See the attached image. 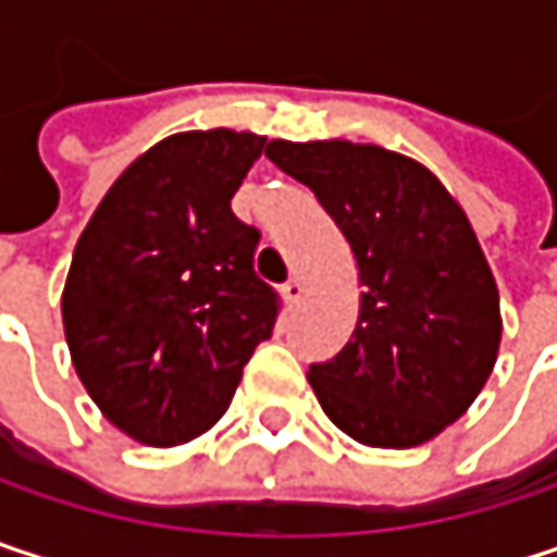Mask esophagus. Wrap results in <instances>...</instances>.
Segmentation results:
<instances>
[{"label":"esophagus","instance_id":"esophagus-1","mask_svg":"<svg viewBox=\"0 0 557 557\" xmlns=\"http://www.w3.org/2000/svg\"><path fill=\"white\" fill-rule=\"evenodd\" d=\"M280 293H283V299H286L289 306H296V302L302 299V283H299V280H296V277L286 280V283L280 286Z\"/></svg>","mask_w":557,"mask_h":557}]
</instances>
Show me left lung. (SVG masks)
Instances as JSON below:
<instances>
[{"mask_svg": "<svg viewBox=\"0 0 557 557\" xmlns=\"http://www.w3.org/2000/svg\"><path fill=\"white\" fill-rule=\"evenodd\" d=\"M268 158L315 193L358 261L351 342L309 364L325 416L371 448L435 438L500 348V293L465 209L432 170L377 145L271 141Z\"/></svg>", "mask_w": 557, "mask_h": 557, "instance_id": "left-lung-1", "label": "left lung"}]
</instances>
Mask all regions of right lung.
Wrapping results in <instances>:
<instances>
[{
  "label": "right lung",
  "instance_id": "add662e5",
  "mask_svg": "<svg viewBox=\"0 0 557 557\" xmlns=\"http://www.w3.org/2000/svg\"><path fill=\"white\" fill-rule=\"evenodd\" d=\"M264 141L170 135L112 183L76 242L60 299L70 358L135 442L206 432L274 332L280 296L255 274L261 232L232 212Z\"/></svg>",
  "mask_w": 557,
  "mask_h": 557
}]
</instances>
